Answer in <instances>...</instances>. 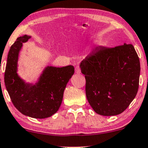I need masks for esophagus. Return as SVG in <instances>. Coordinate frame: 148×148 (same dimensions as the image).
I'll use <instances>...</instances> for the list:
<instances>
[{
	"mask_svg": "<svg viewBox=\"0 0 148 148\" xmlns=\"http://www.w3.org/2000/svg\"><path fill=\"white\" fill-rule=\"evenodd\" d=\"M75 73L77 74H79L81 73V70H80V68H79V66H77L75 67Z\"/></svg>",
	"mask_w": 148,
	"mask_h": 148,
	"instance_id": "esophagus-1",
	"label": "esophagus"
}]
</instances>
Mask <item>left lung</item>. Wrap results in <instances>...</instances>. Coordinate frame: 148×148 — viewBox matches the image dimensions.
Here are the masks:
<instances>
[{"instance_id":"1","label":"left lung","mask_w":148,"mask_h":148,"mask_svg":"<svg viewBox=\"0 0 148 148\" xmlns=\"http://www.w3.org/2000/svg\"><path fill=\"white\" fill-rule=\"evenodd\" d=\"M86 95L97 114L115 116L129 107L139 86L140 61L132 44L99 48L80 63Z\"/></svg>"}]
</instances>
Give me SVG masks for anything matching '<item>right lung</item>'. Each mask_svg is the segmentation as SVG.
<instances>
[{
  "label": "right lung",
  "instance_id": "1",
  "mask_svg": "<svg viewBox=\"0 0 148 148\" xmlns=\"http://www.w3.org/2000/svg\"><path fill=\"white\" fill-rule=\"evenodd\" d=\"M30 36H19L10 48L5 71V84L12 103L21 113L34 119L55 114L62 104L64 91L74 73V67L48 66L35 85L27 84L17 74L18 53Z\"/></svg>",
  "mask_w": 148,
  "mask_h": 148
}]
</instances>
